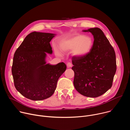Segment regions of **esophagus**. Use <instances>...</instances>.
Here are the masks:
<instances>
[{"label": "esophagus", "mask_w": 130, "mask_h": 130, "mask_svg": "<svg viewBox=\"0 0 130 130\" xmlns=\"http://www.w3.org/2000/svg\"><path fill=\"white\" fill-rule=\"evenodd\" d=\"M67 66L68 67H71V66H72V64H71V63H70V62H68V63H67Z\"/></svg>", "instance_id": "esophagus-1"}]
</instances>
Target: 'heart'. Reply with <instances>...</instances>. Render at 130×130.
Segmentation results:
<instances>
[{"label":"heart","instance_id":"obj_1","mask_svg":"<svg viewBox=\"0 0 130 130\" xmlns=\"http://www.w3.org/2000/svg\"><path fill=\"white\" fill-rule=\"evenodd\" d=\"M92 44L93 42L90 37L80 35L62 42L60 45V49L63 51L72 50L73 55L82 57L90 51ZM57 54L61 55L58 52H57Z\"/></svg>","mask_w":130,"mask_h":130}]
</instances>
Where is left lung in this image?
<instances>
[{
  "mask_svg": "<svg viewBox=\"0 0 130 130\" xmlns=\"http://www.w3.org/2000/svg\"><path fill=\"white\" fill-rule=\"evenodd\" d=\"M94 41L90 51L84 57L72 58L75 72L73 85L81 95L91 98L101 96L112 86L116 71V54L103 31L90 28Z\"/></svg>",
  "mask_w": 130,
  "mask_h": 130,
  "instance_id": "obj_1",
  "label": "left lung"
}]
</instances>
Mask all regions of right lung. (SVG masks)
<instances>
[{
    "instance_id": "obj_1",
    "label": "right lung",
    "mask_w": 130,
    "mask_h": 130,
    "mask_svg": "<svg viewBox=\"0 0 130 130\" xmlns=\"http://www.w3.org/2000/svg\"><path fill=\"white\" fill-rule=\"evenodd\" d=\"M55 34L33 32L16 50L12 73L16 90L26 98L39 101L51 97L59 78L66 69L63 63L46 64V53L51 54L50 42Z\"/></svg>"
}]
</instances>
